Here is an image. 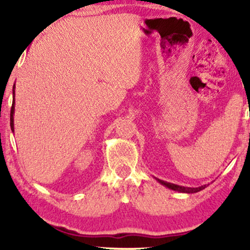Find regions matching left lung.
Returning a JSON list of instances; mask_svg holds the SVG:
<instances>
[{"label": "left lung", "instance_id": "1", "mask_svg": "<svg viewBox=\"0 0 250 250\" xmlns=\"http://www.w3.org/2000/svg\"><path fill=\"white\" fill-rule=\"evenodd\" d=\"M157 181H158L160 184H163V186H165L166 188H168V189H172L174 191H179V192H184V193L199 192L200 190H204L205 188L207 187L206 184H205V186H201V187H198V188H187V187H182V186H177V184L165 182V181H162V180H159V179H157Z\"/></svg>", "mask_w": 250, "mask_h": 250}]
</instances>
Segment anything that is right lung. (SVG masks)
<instances>
[{
	"instance_id": "1",
	"label": "right lung",
	"mask_w": 250,
	"mask_h": 250,
	"mask_svg": "<svg viewBox=\"0 0 250 250\" xmlns=\"http://www.w3.org/2000/svg\"><path fill=\"white\" fill-rule=\"evenodd\" d=\"M13 102L11 107V112H10V126H11V131L15 132V128H13V114H15V86H13Z\"/></svg>"
}]
</instances>
